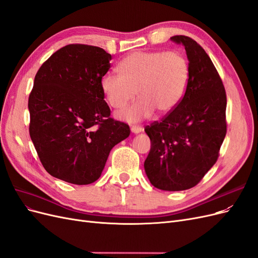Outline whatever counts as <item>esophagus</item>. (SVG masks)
I'll return each mask as SVG.
<instances>
[{
    "label": "esophagus",
    "mask_w": 258,
    "mask_h": 258,
    "mask_svg": "<svg viewBox=\"0 0 258 258\" xmlns=\"http://www.w3.org/2000/svg\"><path fill=\"white\" fill-rule=\"evenodd\" d=\"M131 131L134 132V134H140V132L143 131V128L140 127V126H132Z\"/></svg>",
    "instance_id": "1"
}]
</instances>
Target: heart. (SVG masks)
Returning a JSON list of instances; mask_svg holds the SVG:
<instances>
[{
  "instance_id": "1",
  "label": "heart",
  "mask_w": 258,
  "mask_h": 258,
  "mask_svg": "<svg viewBox=\"0 0 258 258\" xmlns=\"http://www.w3.org/2000/svg\"><path fill=\"white\" fill-rule=\"evenodd\" d=\"M120 74L106 73L100 81L107 103L122 108L138 96L137 103L119 113L136 122L153 115L167 114L181 102L189 81V63L182 52L135 51L118 66Z\"/></svg>"
}]
</instances>
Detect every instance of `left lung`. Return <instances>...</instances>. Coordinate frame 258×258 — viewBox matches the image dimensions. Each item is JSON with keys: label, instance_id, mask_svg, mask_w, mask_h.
<instances>
[{"label": "left lung", "instance_id": "left-lung-1", "mask_svg": "<svg viewBox=\"0 0 258 258\" xmlns=\"http://www.w3.org/2000/svg\"><path fill=\"white\" fill-rule=\"evenodd\" d=\"M189 63L185 95L161 121L145 127L151 151L144 162L156 188L169 191L196 186L214 166L227 131L226 91L208 53L192 38L175 35Z\"/></svg>", "mask_w": 258, "mask_h": 258}]
</instances>
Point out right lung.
Returning <instances> with one entry per match:
<instances>
[{
  "instance_id": "add662e5",
  "label": "right lung",
  "mask_w": 258,
  "mask_h": 258,
  "mask_svg": "<svg viewBox=\"0 0 258 258\" xmlns=\"http://www.w3.org/2000/svg\"><path fill=\"white\" fill-rule=\"evenodd\" d=\"M112 56L97 46L70 44L46 60L29 96L30 137L43 167L76 185L100 177L127 123L111 118L100 81Z\"/></svg>"
}]
</instances>
